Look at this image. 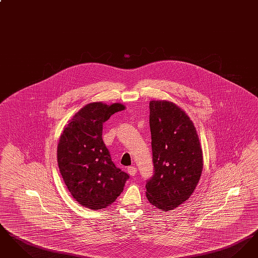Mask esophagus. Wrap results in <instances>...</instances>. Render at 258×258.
Here are the masks:
<instances>
[{
  "mask_svg": "<svg viewBox=\"0 0 258 258\" xmlns=\"http://www.w3.org/2000/svg\"><path fill=\"white\" fill-rule=\"evenodd\" d=\"M136 172H137V169H136V167H135V166H130V167H127V173H128L131 176H135Z\"/></svg>",
  "mask_w": 258,
  "mask_h": 258,
  "instance_id": "esophagus-1",
  "label": "esophagus"
}]
</instances>
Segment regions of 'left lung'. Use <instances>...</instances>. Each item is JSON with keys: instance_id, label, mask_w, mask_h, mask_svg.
<instances>
[{"instance_id": "obj_1", "label": "left lung", "mask_w": 258, "mask_h": 258, "mask_svg": "<svg viewBox=\"0 0 258 258\" xmlns=\"http://www.w3.org/2000/svg\"><path fill=\"white\" fill-rule=\"evenodd\" d=\"M154 174L146 182L150 203L170 211L195 191L203 168L197 130L181 108L169 101L150 102Z\"/></svg>"}]
</instances>
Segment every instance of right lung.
Wrapping results in <instances>:
<instances>
[{
	"instance_id": "1",
	"label": "right lung",
	"mask_w": 258,
	"mask_h": 258,
	"mask_svg": "<svg viewBox=\"0 0 258 258\" xmlns=\"http://www.w3.org/2000/svg\"><path fill=\"white\" fill-rule=\"evenodd\" d=\"M121 103L87 104L63 128L57 158L62 180L74 199L92 210L106 208L123 191L130 176L116 167L102 140V125Z\"/></svg>"
}]
</instances>
